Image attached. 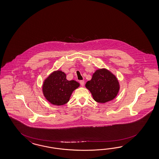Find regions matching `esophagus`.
Instances as JSON below:
<instances>
[{"label": "esophagus", "mask_w": 159, "mask_h": 159, "mask_svg": "<svg viewBox=\"0 0 159 159\" xmlns=\"http://www.w3.org/2000/svg\"><path fill=\"white\" fill-rule=\"evenodd\" d=\"M80 82V84L81 86H84V80H80L79 81Z\"/></svg>", "instance_id": "34e87169"}]
</instances>
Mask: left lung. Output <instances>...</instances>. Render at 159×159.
<instances>
[{
	"instance_id": "8db88e82",
	"label": "left lung",
	"mask_w": 159,
	"mask_h": 159,
	"mask_svg": "<svg viewBox=\"0 0 159 159\" xmlns=\"http://www.w3.org/2000/svg\"><path fill=\"white\" fill-rule=\"evenodd\" d=\"M93 99L99 103L112 101L120 90L119 82L115 75L106 69H99L93 74L91 80L85 84Z\"/></svg>"
}]
</instances>
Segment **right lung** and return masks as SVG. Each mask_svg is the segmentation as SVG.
<instances>
[{
    "mask_svg": "<svg viewBox=\"0 0 159 159\" xmlns=\"http://www.w3.org/2000/svg\"><path fill=\"white\" fill-rule=\"evenodd\" d=\"M80 84L75 80H68L66 74L61 70L54 71L45 80L43 86L44 97L53 105L66 103L72 92Z\"/></svg>",
    "mask_w": 159,
    "mask_h": 159,
    "instance_id": "obj_1",
    "label": "right lung"
}]
</instances>
